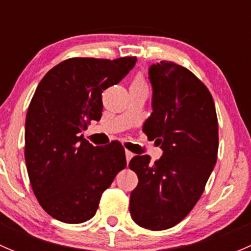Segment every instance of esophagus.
I'll use <instances>...</instances> for the list:
<instances>
[{
	"label": "esophagus",
	"mask_w": 251,
	"mask_h": 251,
	"mask_svg": "<svg viewBox=\"0 0 251 251\" xmlns=\"http://www.w3.org/2000/svg\"><path fill=\"white\" fill-rule=\"evenodd\" d=\"M125 155H126V161H127V164H128V161H130L131 159H132L133 153H131L130 151H127V149H126V151H125Z\"/></svg>",
	"instance_id": "1"
}]
</instances>
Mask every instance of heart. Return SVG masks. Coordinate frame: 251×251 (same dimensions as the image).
<instances>
[{
	"mask_svg": "<svg viewBox=\"0 0 251 251\" xmlns=\"http://www.w3.org/2000/svg\"><path fill=\"white\" fill-rule=\"evenodd\" d=\"M131 86H138V87H146L147 88L146 81H144L143 76H141V75H138V76L136 77L135 80H133L132 85H131Z\"/></svg>",
	"mask_w": 251,
	"mask_h": 251,
	"instance_id": "b5f03b06",
	"label": "heart"
}]
</instances>
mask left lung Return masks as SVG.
I'll list each match as a JSON object with an SVG mask.
<instances>
[{
	"instance_id": "8db88e82",
	"label": "left lung",
	"mask_w": 251,
	"mask_h": 251,
	"mask_svg": "<svg viewBox=\"0 0 251 251\" xmlns=\"http://www.w3.org/2000/svg\"><path fill=\"white\" fill-rule=\"evenodd\" d=\"M151 114L143 132L163 149L159 160L131 159L138 184L130 196L133 221L151 231L171 228L203 194L219 151V124L206 86L184 67L163 60L151 65Z\"/></svg>"
}]
</instances>
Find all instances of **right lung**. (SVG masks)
I'll return each mask as SVG.
<instances>
[{"instance_id": "add662e5", "label": "right lung", "mask_w": 251, "mask_h": 251, "mask_svg": "<svg viewBox=\"0 0 251 251\" xmlns=\"http://www.w3.org/2000/svg\"><path fill=\"white\" fill-rule=\"evenodd\" d=\"M137 58H70L40 81L25 120V163L35 197L50 216L81 224L95 216L103 192L126 168L120 142L93 147L80 135L102 116V92Z\"/></svg>"}]
</instances>
